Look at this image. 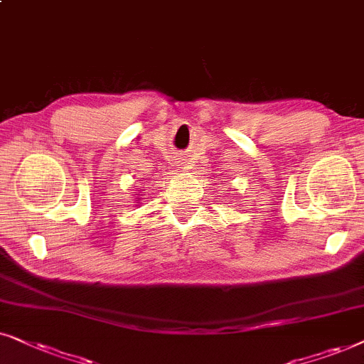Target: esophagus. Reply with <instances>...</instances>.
Here are the masks:
<instances>
[{"label": "esophagus", "instance_id": "obj_1", "mask_svg": "<svg viewBox=\"0 0 364 364\" xmlns=\"http://www.w3.org/2000/svg\"><path fill=\"white\" fill-rule=\"evenodd\" d=\"M178 166H179V168H183V169H185V168H186V164H185V161H183V159H179V161H178Z\"/></svg>", "mask_w": 364, "mask_h": 364}]
</instances>
